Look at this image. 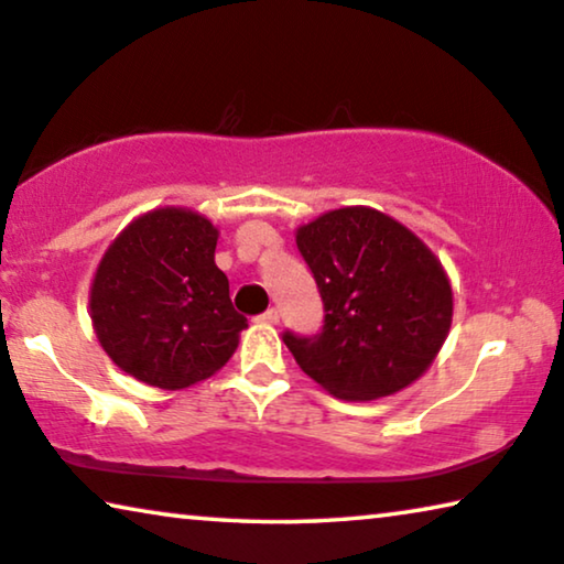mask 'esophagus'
<instances>
[{"mask_svg":"<svg viewBox=\"0 0 564 564\" xmlns=\"http://www.w3.org/2000/svg\"><path fill=\"white\" fill-rule=\"evenodd\" d=\"M279 318H281V314H279V308H268L263 316H260V322L263 324H279Z\"/></svg>","mask_w":564,"mask_h":564,"instance_id":"1","label":"esophagus"}]
</instances>
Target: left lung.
<instances>
[{
	"mask_svg": "<svg viewBox=\"0 0 564 564\" xmlns=\"http://www.w3.org/2000/svg\"><path fill=\"white\" fill-rule=\"evenodd\" d=\"M296 246L326 311L322 334H283L299 367L339 400H380L413 384L453 322L451 281L433 250L362 205L301 225Z\"/></svg>",
	"mask_w": 564,
	"mask_h": 564,
	"instance_id": "8db88e82",
	"label": "left lung"
}]
</instances>
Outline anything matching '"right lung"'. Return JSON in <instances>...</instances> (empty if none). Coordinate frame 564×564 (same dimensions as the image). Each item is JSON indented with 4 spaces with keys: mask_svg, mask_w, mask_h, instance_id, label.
<instances>
[{
    "mask_svg": "<svg viewBox=\"0 0 564 564\" xmlns=\"http://www.w3.org/2000/svg\"><path fill=\"white\" fill-rule=\"evenodd\" d=\"M220 232L187 207H156L116 235L90 283L100 347L133 380L192 388L235 355L248 318L215 265Z\"/></svg>",
    "mask_w": 564,
    "mask_h": 564,
    "instance_id": "right-lung-1",
    "label": "right lung"
}]
</instances>
